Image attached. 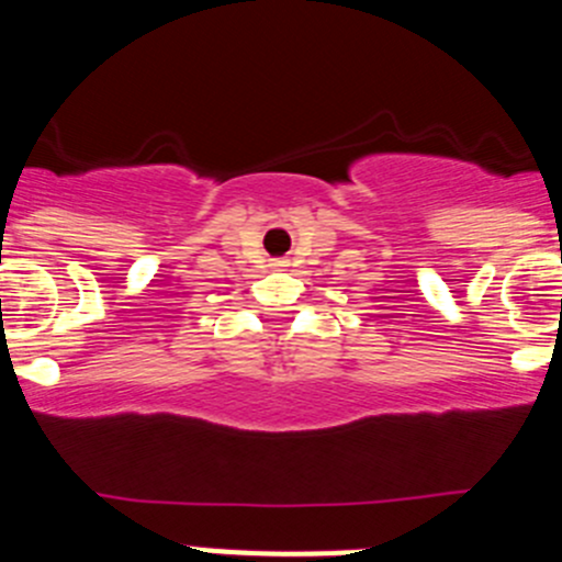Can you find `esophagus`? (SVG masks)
Listing matches in <instances>:
<instances>
[{
  "mask_svg": "<svg viewBox=\"0 0 562 562\" xmlns=\"http://www.w3.org/2000/svg\"><path fill=\"white\" fill-rule=\"evenodd\" d=\"M284 267H286L284 258H272V270H284Z\"/></svg>",
  "mask_w": 562,
  "mask_h": 562,
  "instance_id": "esophagus-1",
  "label": "esophagus"
}]
</instances>
